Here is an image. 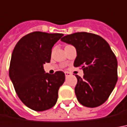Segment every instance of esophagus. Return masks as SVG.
<instances>
[{
	"instance_id": "obj_1",
	"label": "esophagus",
	"mask_w": 127,
	"mask_h": 127,
	"mask_svg": "<svg viewBox=\"0 0 127 127\" xmlns=\"http://www.w3.org/2000/svg\"><path fill=\"white\" fill-rule=\"evenodd\" d=\"M64 74H65L66 77H67V76H69L71 75L70 72H68V71H65V72H64Z\"/></svg>"
}]
</instances>
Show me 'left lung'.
<instances>
[{"mask_svg": "<svg viewBox=\"0 0 127 127\" xmlns=\"http://www.w3.org/2000/svg\"><path fill=\"white\" fill-rule=\"evenodd\" d=\"M61 40L75 46L77 56L74 66L81 67L83 77L76 75L75 94L83 106L95 108L106 101L118 81V61L108 42L99 35L75 32Z\"/></svg>", "mask_w": 127, "mask_h": 127, "instance_id": "left-lung-1", "label": "left lung"}]
</instances>
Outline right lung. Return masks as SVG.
<instances>
[{
	"label": "right lung",
	"instance_id": "right-lung-1",
	"mask_svg": "<svg viewBox=\"0 0 127 127\" xmlns=\"http://www.w3.org/2000/svg\"><path fill=\"white\" fill-rule=\"evenodd\" d=\"M63 36L32 32L21 39L13 50L9 78L19 98L33 111H46L56 103L65 75L61 71L45 74L43 64L50 63L52 47Z\"/></svg>",
	"mask_w": 127,
	"mask_h": 127
}]
</instances>
